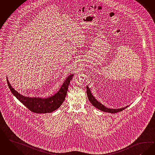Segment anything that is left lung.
<instances>
[{"label": "left lung", "mask_w": 155, "mask_h": 155, "mask_svg": "<svg viewBox=\"0 0 155 155\" xmlns=\"http://www.w3.org/2000/svg\"><path fill=\"white\" fill-rule=\"evenodd\" d=\"M87 98L89 100L90 103L92 104V105L95 107L96 108L99 109L100 110L102 111L106 112H110L112 114H114V113H117L119 112L122 111L125 108H126L128 106H126L124 108H117V109H112V108H108L107 107H106L105 106L103 105L101 103H100L97 100L94 98V97L92 95V94L91 93L90 89L89 88V87L87 86Z\"/></svg>", "instance_id": "left-lung-1"}]
</instances>
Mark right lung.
Masks as SVG:
<instances>
[{"mask_svg": "<svg viewBox=\"0 0 155 155\" xmlns=\"http://www.w3.org/2000/svg\"><path fill=\"white\" fill-rule=\"evenodd\" d=\"M74 74L68 75L59 91L54 95L47 98L25 97L14 89L8 79H7V82L12 93L30 111L37 114H45L54 111L62 105L68 92L70 82Z\"/></svg>", "mask_w": 155, "mask_h": 155, "instance_id": "1", "label": "right lung"}]
</instances>
